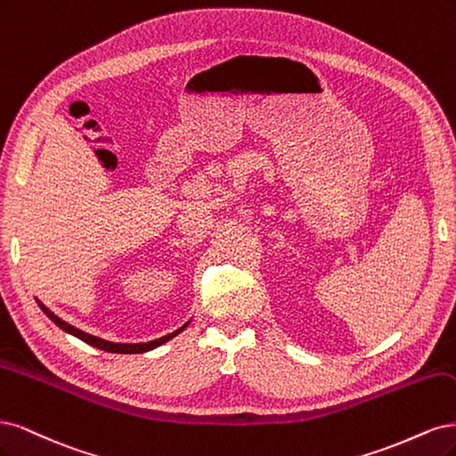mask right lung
Here are the masks:
<instances>
[{"mask_svg":"<svg viewBox=\"0 0 456 456\" xmlns=\"http://www.w3.org/2000/svg\"><path fill=\"white\" fill-rule=\"evenodd\" d=\"M39 306H41V311L45 313L61 330L71 333L73 337H77V339H81V341L86 343V345L96 346V348L106 350V352H113V354H142V352L153 350V348L160 346L163 343L170 341L172 337H175L180 331H183V330L187 328V324H185V326H182L180 330H175L174 333H168V335H165V337H160V339H155V341H150V343H132V345H130V343H111V341L100 339V337H94V335L85 333V331H81V330H77V328H73L71 324H68V322H64L62 318H58L54 313H51L49 308H47L45 305H43V303H39Z\"/></svg>","mask_w":456,"mask_h":456,"instance_id":"add662e5","label":"right lung"}]
</instances>
